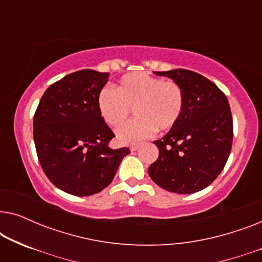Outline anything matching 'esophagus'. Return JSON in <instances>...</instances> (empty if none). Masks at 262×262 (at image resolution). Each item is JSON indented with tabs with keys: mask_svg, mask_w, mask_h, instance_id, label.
I'll return each instance as SVG.
<instances>
[{
	"mask_svg": "<svg viewBox=\"0 0 262 262\" xmlns=\"http://www.w3.org/2000/svg\"><path fill=\"white\" fill-rule=\"evenodd\" d=\"M130 149H131V151H136V150L139 149V145H132Z\"/></svg>",
	"mask_w": 262,
	"mask_h": 262,
	"instance_id": "34e87169",
	"label": "esophagus"
}]
</instances>
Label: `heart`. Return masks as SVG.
Masks as SVG:
<instances>
[{
	"label": "heart",
	"instance_id": "heart-1",
	"mask_svg": "<svg viewBox=\"0 0 262 262\" xmlns=\"http://www.w3.org/2000/svg\"><path fill=\"white\" fill-rule=\"evenodd\" d=\"M98 108L112 127L125 123L134 110L137 119L118 128L117 138L121 144H137L151 137L156 128L167 131L175 126L184 108V94L175 82L144 73L128 74L120 78L116 91H100Z\"/></svg>",
	"mask_w": 262,
	"mask_h": 262
}]
</instances>
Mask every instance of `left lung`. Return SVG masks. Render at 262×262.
<instances>
[{
    "label": "left lung",
    "mask_w": 262,
    "mask_h": 262,
    "mask_svg": "<svg viewBox=\"0 0 262 262\" xmlns=\"http://www.w3.org/2000/svg\"><path fill=\"white\" fill-rule=\"evenodd\" d=\"M173 80L184 94L180 119L155 141L160 155L149 167L152 181L180 194L199 192L223 170L232 144V117L228 99L213 82L194 71H154Z\"/></svg>",
    "instance_id": "1"
}]
</instances>
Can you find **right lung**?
<instances>
[{"instance_id":"1","label":"right lung","mask_w":262,"mask_h":262,"mask_svg":"<svg viewBox=\"0 0 262 262\" xmlns=\"http://www.w3.org/2000/svg\"><path fill=\"white\" fill-rule=\"evenodd\" d=\"M108 76L91 69L67 75L46 89L35 111L39 162L49 180L69 194L101 192L130 154L128 148H110L114 134L98 108V95Z\"/></svg>"}]
</instances>
